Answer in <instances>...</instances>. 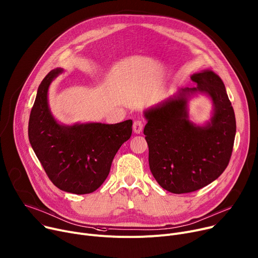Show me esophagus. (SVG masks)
Returning <instances> with one entry per match:
<instances>
[{
	"label": "esophagus",
	"instance_id": "obj_1",
	"mask_svg": "<svg viewBox=\"0 0 258 258\" xmlns=\"http://www.w3.org/2000/svg\"><path fill=\"white\" fill-rule=\"evenodd\" d=\"M144 129V122L143 121H135L133 123V131L136 133V134H141L142 131Z\"/></svg>",
	"mask_w": 258,
	"mask_h": 258
}]
</instances>
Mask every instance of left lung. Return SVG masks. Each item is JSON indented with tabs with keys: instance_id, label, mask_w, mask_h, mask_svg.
Instances as JSON below:
<instances>
[{
	"instance_id": "8db88e82",
	"label": "left lung",
	"mask_w": 258,
	"mask_h": 258,
	"mask_svg": "<svg viewBox=\"0 0 258 258\" xmlns=\"http://www.w3.org/2000/svg\"><path fill=\"white\" fill-rule=\"evenodd\" d=\"M195 88L179 89L172 96L144 111L149 164L163 189L189 193L218 179L228 165L235 136V116L222 79L210 69L191 75ZM206 94L213 108L209 121H189L187 104Z\"/></svg>"
}]
</instances>
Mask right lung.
<instances>
[{
  "label": "right lung",
  "instance_id": "right-lung-1",
  "mask_svg": "<svg viewBox=\"0 0 258 258\" xmlns=\"http://www.w3.org/2000/svg\"><path fill=\"white\" fill-rule=\"evenodd\" d=\"M63 71L51 70L38 88L29 120V141L54 186L69 193L88 194L106 180L116 152L131 136L132 120L117 124L58 123L48 105V89Z\"/></svg>",
  "mask_w": 258,
  "mask_h": 258
}]
</instances>
